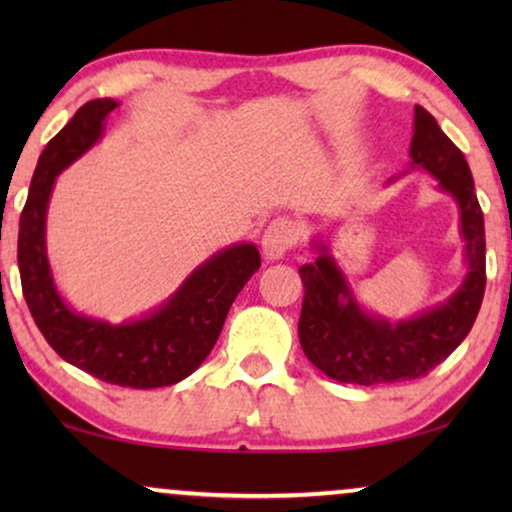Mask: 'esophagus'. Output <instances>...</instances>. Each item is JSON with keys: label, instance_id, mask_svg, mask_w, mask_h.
Instances as JSON below:
<instances>
[{"label": "esophagus", "instance_id": "obj_1", "mask_svg": "<svg viewBox=\"0 0 512 512\" xmlns=\"http://www.w3.org/2000/svg\"><path fill=\"white\" fill-rule=\"evenodd\" d=\"M298 235H300V228L296 221L275 219L263 233V242H261L263 256L268 258V261H277V258H282L286 251L298 242Z\"/></svg>", "mask_w": 512, "mask_h": 512}]
</instances>
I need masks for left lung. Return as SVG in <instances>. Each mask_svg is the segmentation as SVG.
Instances as JSON below:
<instances>
[{"label": "left lung", "instance_id": "8db88e82", "mask_svg": "<svg viewBox=\"0 0 512 512\" xmlns=\"http://www.w3.org/2000/svg\"><path fill=\"white\" fill-rule=\"evenodd\" d=\"M410 167L429 172L438 179L440 191L457 202L466 277L445 303L410 319L389 321L361 307L345 272L328 251V242L314 240L317 258L298 270L305 286L298 338L307 359L331 380L361 387L417 380L464 342L480 312L487 284L485 219L471 170L464 153L419 104Z\"/></svg>", "mask_w": 512, "mask_h": 512}]
</instances>
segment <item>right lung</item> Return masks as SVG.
<instances>
[{
    "mask_svg": "<svg viewBox=\"0 0 512 512\" xmlns=\"http://www.w3.org/2000/svg\"><path fill=\"white\" fill-rule=\"evenodd\" d=\"M116 100H93L46 144L20 214L18 268L34 324L62 359L97 380L132 389L177 384L200 368L219 340L237 293L261 268L251 242L230 244L200 263L184 284L139 319L111 324L74 312L53 282L46 254V214L55 179L104 135Z\"/></svg>",
    "mask_w": 512,
    "mask_h": 512,
    "instance_id": "add662e5",
    "label": "right lung"
}]
</instances>
